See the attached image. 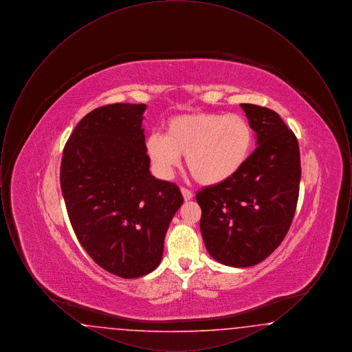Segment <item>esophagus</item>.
<instances>
[{
  "label": "esophagus",
  "instance_id": "1",
  "mask_svg": "<svg viewBox=\"0 0 352 352\" xmlns=\"http://www.w3.org/2000/svg\"><path fill=\"white\" fill-rule=\"evenodd\" d=\"M181 192H182V195H184V201H190V199L192 198V192H191L190 190L184 188V187H182V188H181Z\"/></svg>",
  "mask_w": 352,
  "mask_h": 352
}]
</instances>
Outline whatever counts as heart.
<instances>
[{
	"label": "heart",
	"mask_w": 352,
	"mask_h": 352,
	"mask_svg": "<svg viewBox=\"0 0 352 352\" xmlns=\"http://www.w3.org/2000/svg\"><path fill=\"white\" fill-rule=\"evenodd\" d=\"M253 131L247 118L230 113H187L170 118L165 134L146 138V151L155 173L168 178L186 157L192 177L204 186L231 179L247 164Z\"/></svg>",
	"instance_id": "obj_1"
}]
</instances>
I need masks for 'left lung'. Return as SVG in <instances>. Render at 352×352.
I'll use <instances>...</instances> for the list:
<instances>
[{
	"label": "left lung",
	"instance_id": "8db88e82",
	"mask_svg": "<svg viewBox=\"0 0 352 352\" xmlns=\"http://www.w3.org/2000/svg\"><path fill=\"white\" fill-rule=\"evenodd\" d=\"M257 148L231 179L197 192L206 250L223 265L247 268L284 240L296 212L301 160L298 141L274 111L240 104Z\"/></svg>",
	"mask_w": 352,
	"mask_h": 352
}]
</instances>
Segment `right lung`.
<instances>
[{
  "instance_id": "1",
  "label": "right lung",
  "mask_w": 352,
  "mask_h": 352,
  "mask_svg": "<svg viewBox=\"0 0 352 352\" xmlns=\"http://www.w3.org/2000/svg\"><path fill=\"white\" fill-rule=\"evenodd\" d=\"M145 109V104L118 102L85 115L68 138L60 166L78 240L99 267L122 278L160 265L170 221L184 203L177 184L151 174Z\"/></svg>"
}]
</instances>
